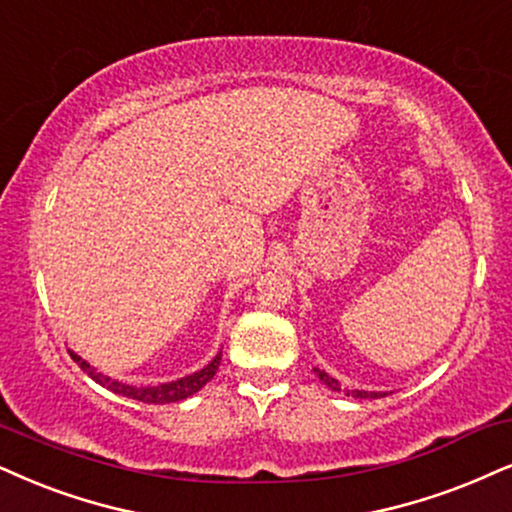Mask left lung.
<instances>
[{
  "instance_id": "left-lung-1",
  "label": "left lung",
  "mask_w": 512,
  "mask_h": 512,
  "mask_svg": "<svg viewBox=\"0 0 512 512\" xmlns=\"http://www.w3.org/2000/svg\"><path fill=\"white\" fill-rule=\"evenodd\" d=\"M313 372H315V375L320 377V382H325L327 387H330L332 391H342V387H339V382L334 380V377L327 375L325 370L315 368ZM346 396H353V399H380V396H387V391H363V389H351V391H346Z\"/></svg>"
}]
</instances>
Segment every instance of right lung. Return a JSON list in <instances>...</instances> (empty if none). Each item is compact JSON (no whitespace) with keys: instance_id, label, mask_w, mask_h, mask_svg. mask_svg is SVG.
I'll return each mask as SVG.
<instances>
[{"instance_id":"1","label":"right lung","mask_w":512,"mask_h":512,"mask_svg":"<svg viewBox=\"0 0 512 512\" xmlns=\"http://www.w3.org/2000/svg\"><path fill=\"white\" fill-rule=\"evenodd\" d=\"M220 356H223V351H218L216 358H213V361L208 365H204L201 370L192 372V375H187V377H180V380H175V382L156 384V387H132V384H123V382L111 380V377L102 375V372L94 370L90 363L82 361L78 353L71 351L73 361L78 363L80 370H85L94 382L102 384V387L113 391V394L128 396V399H135V401H142V403H175V401L187 399V396L197 394V391L204 387L208 380H213V375H216V370L220 365Z\"/></svg>"}]
</instances>
